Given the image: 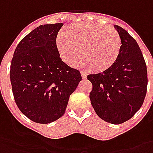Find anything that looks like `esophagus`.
I'll list each match as a JSON object with an SVG mask.
<instances>
[{
	"instance_id": "esophagus-1",
	"label": "esophagus",
	"mask_w": 153,
	"mask_h": 153,
	"mask_svg": "<svg viewBox=\"0 0 153 153\" xmlns=\"http://www.w3.org/2000/svg\"><path fill=\"white\" fill-rule=\"evenodd\" d=\"M81 76H82V79H86V78H87V73H86V72L81 71Z\"/></svg>"
}]
</instances>
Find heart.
I'll return each instance as SVG.
<instances>
[{
    "label": "heart",
    "mask_w": 153,
    "mask_h": 153,
    "mask_svg": "<svg viewBox=\"0 0 153 153\" xmlns=\"http://www.w3.org/2000/svg\"><path fill=\"white\" fill-rule=\"evenodd\" d=\"M56 47L62 60L72 65L82 57V66H90L95 72L112 67L120 55L122 40L113 28L92 23H79L68 27L67 34L60 32Z\"/></svg>",
    "instance_id": "b5f03b06"
}]
</instances>
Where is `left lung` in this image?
Wrapping results in <instances>:
<instances>
[{"label":"left lung","mask_w":153,"mask_h":153,"mask_svg":"<svg viewBox=\"0 0 153 153\" xmlns=\"http://www.w3.org/2000/svg\"><path fill=\"white\" fill-rule=\"evenodd\" d=\"M114 27L122 40L120 55L108 71L90 74L88 79L93 85L89 98L96 114L107 123L120 124L129 120L144 102L147 70L136 41L122 27Z\"/></svg>","instance_id":"8db88e82"}]
</instances>
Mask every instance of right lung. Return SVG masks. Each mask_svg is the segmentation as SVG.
<instances>
[{
    "mask_svg": "<svg viewBox=\"0 0 153 153\" xmlns=\"http://www.w3.org/2000/svg\"><path fill=\"white\" fill-rule=\"evenodd\" d=\"M62 23L40 25L21 40L13 53L10 80L15 102L24 115L50 123L65 114L82 76L62 61L56 37Z\"/></svg>",
    "mask_w": 153,
    "mask_h": 153,
    "instance_id": "obj_1",
    "label": "right lung"
}]
</instances>
